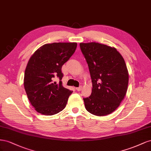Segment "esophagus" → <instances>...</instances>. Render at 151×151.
Wrapping results in <instances>:
<instances>
[{
	"instance_id": "esophagus-1",
	"label": "esophagus",
	"mask_w": 151,
	"mask_h": 151,
	"mask_svg": "<svg viewBox=\"0 0 151 151\" xmlns=\"http://www.w3.org/2000/svg\"><path fill=\"white\" fill-rule=\"evenodd\" d=\"M81 89H82V87H77V88H76V90L77 91H78V92L81 91Z\"/></svg>"
}]
</instances>
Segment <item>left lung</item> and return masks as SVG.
Returning <instances> with one entry per match:
<instances>
[{"instance_id":"obj_1","label":"left lung","mask_w":151,"mask_h":151,"mask_svg":"<svg viewBox=\"0 0 151 151\" xmlns=\"http://www.w3.org/2000/svg\"><path fill=\"white\" fill-rule=\"evenodd\" d=\"M92 82V93L83 99L85 108L103 116L113 113L124 99L128 71L122 55L114 47L96 42L80 43Z\"/></svg>"}]
</instances>
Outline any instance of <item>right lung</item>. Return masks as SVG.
Instances as JSON below:
<instances>
[{"instance_id":"obj_1","label":"right lung","mask_w":151,"mask_h":151,"mask_svg":"<svg viewBox=\"0 0 151 151\" xmlns=\"http://www.w3.org/2000/svg\"><path fill=\"white\" fill-rule=\"evenodd\" d=\"M76 42L46 44L29 58L24 71V87L37 112L51 116L63 111L73 91L62 83L61 68L76 49ZM58 77L60 82L53 81Z\"/></svg>"}]
</instances>
